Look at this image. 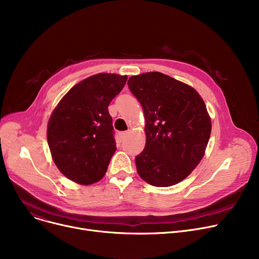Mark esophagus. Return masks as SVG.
Here are the masks:
<instances>
[{"instance_id": "34e87169", "label": "esophagus", "mask_w": 259, "mask_h": 259, "mask_svg": "<svg viewBox=\"0 0 259 259\" xmlns=\"http://www.w3.org/2000/svg\"><path fill=\"white\" fill-rule=\"evenodd\" d=\"M127 135H128V132H127V131H122V132H119V133H118L119 140H120V141H124V140L126 139Z\"/></svg>"}]
</instances>
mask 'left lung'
<instances>
[{"label":"left lung","mask_w":259,"mask_h":259,"mask_svg":"<svg viewBox=\"0 0 259 259\" xmlns=\"http://www.w3.org/2000/svg\"><path fill=\"white\" fill-rule=\"evenodd\" d=\"M146 119V146L135 157L141 178L155 187L184 181L205 155L211 118L198 92L160 72L128 80Z\"/></svg>","instance_id":"obj_1"}]
</instances>
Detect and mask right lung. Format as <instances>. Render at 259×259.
Wrapping results in <instances>:
<instances>
[{
  "instance_id": "add662e5",
  "label": "right lung",
  "mask_w": 259,
  "mask_h": 259,
  "mask_svg": "<svg viewBox=\"0 0 259 259\" xmlns=\"http://www.w3.org/2000/svg\"><path fill=\"white\" fill-rule=\"evenodd\" d=\"M127 75L99 73L79 81L54 109L47 141L54 164L72 182L101 181L116 150L108 106L124 88Z\"/></svg>"
}]
</instances>
